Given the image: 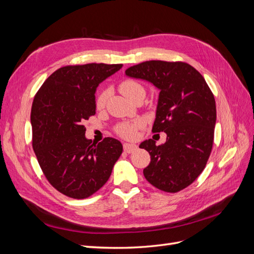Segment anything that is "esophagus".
<instances>
[{"label": "esophagus", "mask_w": 254, "mask_h": 254, "mask_svg": "<svg viewBox=\"0 0 254 254\" xmlns=\"http://www.w3.org/2000/svg\"><path fill=\"white\" fill-rule=\"evenodd\" d=\"M124 150L126 151V152H128V153H131V152H133L134 150H136L137 149V146L135 145V144H129V143H125L124 145Z\"/></svg>", "instance_id": "obj_1"}]
</instances>
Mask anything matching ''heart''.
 Segmentation results:
<instances>
[{
  "label": "heart",
  "mask_w": 254,
  "mask_h": 254,
  "mask_svg": "<svg viewBox=\"0 0 254 254\" xmlns=\"http://www.w3.org/2000/svg\"><path fill=\"white\" fill-rule=\"evenodd\" d=\"M119 90L123 95L129 99V101H131V99L136 95L145 94V90L142 84L133 79L123 80L120 83ZM106 102H107V91H102L96 98V108L103 109L106 105ZM139 127H140L139 122L123 123V124L118 126L117 132L121 136L125 137V139H133L136 134V129Z\"/></svg>",
  "instance_id": "heart-1"
}]
</instances>
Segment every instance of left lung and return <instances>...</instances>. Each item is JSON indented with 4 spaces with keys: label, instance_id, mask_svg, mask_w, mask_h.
Listing matches in <instances>:
<instances>
[{
    "label": "left lung",
    "instance_id": "1",
    "mask_svg": "<svg viewBox=\"0 0 254 254\" xmlns=\"http://www.w3.org/2000/svg\"><path fill=\"white\" fill-rule=\"evenodd\" d=\"M125 74L160 90L152 131H164L166 142L141 143L150 155L143 174L153 187L177 193L197 179L210 157L216 124L214 95L202 75L186 63L145 61Z\"/></svg>",
    "mask_w": 254,
    "mask_h": 254
}]
</instances>
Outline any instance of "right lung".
<instances>
[{
    "instance_id": "add662e5",
    "label": "right lung",
    "mask_w": 254,
    "mask_h": 254,
    "mask_svg": "<svg viewBox=\"0 0 254 254\" xmlns=\"http://www.w3.org/2000/svg\"><path fill=\"white\" fill-rule=\"evenodd\" d=\"M123 64H88L58 68L35 95L30 123L33 147L41 170L64 195L83 199L108 181L122 155L113 137L97 145L87 139L84 120L95 114L98 84Z\"/></svg>"
}]
</instances>
